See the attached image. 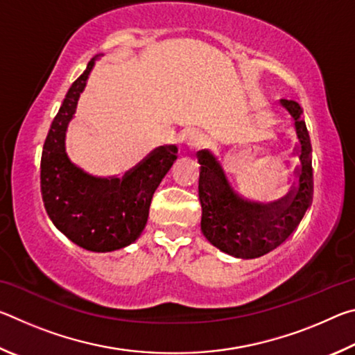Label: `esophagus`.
<instances>
[{
  "label": "esophagus",
  "instance_id": "1",
  "mask_svg": "<svg viewBox=\"0 0 355 355\" xmlns=\"http://www.w3.org/2000/svg\"><path fill=\"white\" fill-rule=\"evenodd\" d=\"M186 144H188L191 148H199L203 146V137L197 133H189L186 136Z\"/></svg>",
  "mask_w": 355,
  "mask_h": 355
}]
</instances>
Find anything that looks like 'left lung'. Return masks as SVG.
Wrapping results in <instances>:
<instances>
[{"label":"left lung","mask_w":355,"mask_h":355,"mask_svg":"<svg viewBox=\"0 0 355 355\" xmlns=\"http://www.w3.org/2000/svg\"><path fill=\"white\" fill-rule=\"evenodd\" d=\"M293 117L299 141L297 184L290 194L271 205L250 202L228 182L219 161L209 152L199 155V199L202 233L209 243L236 258H258L284 244L296 230L313 197L310 139L302 110L293 100H280Z\"/></svg>","instance_id":"left-lung-1"}]
</instances>
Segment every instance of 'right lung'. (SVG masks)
I'll use <instances>...</instances> for the list:
<instances>
[{"label":"right lung","instance_id":"1","mask_svg":"<svg viewBox=\"0 0 355 355\" xmlns=\"http://www.w3.org/2000/svg\"><path fill=\"white\" fill-rule=\"evenodd\" d=\"M71 84L42 150L40 188L48 216L70 241L91 252L123 249L141 236L153 192L177 159L175 146L155 148L122 178L87 175L69 159L65 131L95 64Z\"/></svg>","mask_w":355,"mask_h":355}]
</instances>
